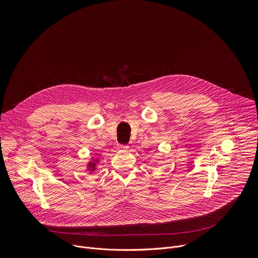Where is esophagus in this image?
I'll return each mask as SVG.
<instances>
[{
	"label": "esophagus",
	"instance_id": "obj_1",
	"mask_svg": "<svg viewBox=\"0 0 258 258\" xmlns=\"http://www.w3.org/2000/svg\"><path fill=\"white\" fill-rule=\"evenodd\" d=\"M118 148H119V150H127V148H128V146L127 145H118Z\"/></svg>",
	"mask_w": 258,
	"mask_h": 258
}]
</instances>
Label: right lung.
<instances>
[{"instance_id": "1", "label": "right lung", "mask_w": 258, "mask_h": 258, "mask_svg": "<svg viewBox=\"0 0 258 258\" xmlns=\"http://www.w3.org/2000/svg\"><path fill=\"white\" fill-rule=\"evenodd\" d=\"M94 166H95V164H94V165H92V169H93V168H94Z\"/></svg>"}]
</instances>
